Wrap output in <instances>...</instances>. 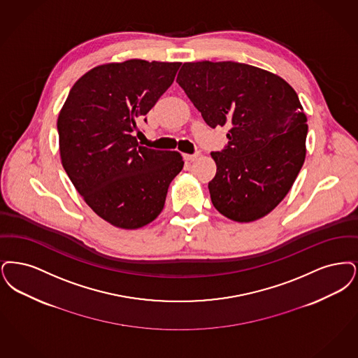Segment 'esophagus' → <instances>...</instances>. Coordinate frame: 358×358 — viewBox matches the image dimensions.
I'll use <instances>...</instances> for the list:
<instances>
[{"label":"esophagus","instance_id":"esophagus-1","mask_svg":"<svg viewBox=\"0 0 358 358\" xmlns=\"http://www.w3.org/2000/svg\"><path fill=\"white\" fill-rule=\"evenodd\" d=\"M185 159L188 160V162H194V160H196L198 157H199V152H196V154H192V155H189V154H185Z\"/></svg>","mask_w":358,"mask_h":358}]
</instances>
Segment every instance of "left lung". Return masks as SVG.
I'll use <instances>...</instances> for the list:
<instances>
[{
    "label": "left lung",
    "mask_w": 358,
    "mask_h": 358,
    "mask_svg": "<svg viewBox=\"0 0 358 358\" xmlns=\"http://www.w3.org/2000/svg\"><path fill=\"white\" fill-rule=\"evenodd\" d=\"M176 83L211 128L230 127L229 145L211 152L214 207L241 223L264 218L305 162L308 117L296 91L275 73L234 62H185Z\"/></svg>",
    "instance_id": "1"
}]
</instances>
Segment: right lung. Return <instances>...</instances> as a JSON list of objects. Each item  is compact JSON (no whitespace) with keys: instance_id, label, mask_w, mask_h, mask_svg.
<instances>
[{"instance_id":"obj_1","label":"right lung","mask_w":358,"mask_h":358,"mask_svg":"<svg viewBox=\"0 0 358 358\" xmlns=\"http://www.w3.org/2000/svg\"><path fill=\"white\" fill-rule=\"evenodd\" d=\"M180 64L131 59L97 65L75 83L59 113L64 170L94 214L117 229L155 220L183 169L178 151L143 147L135 136Z\"/></svg>"}]
</instances>
